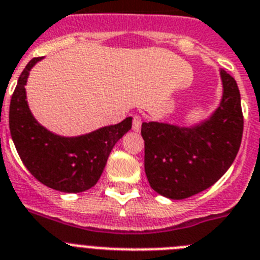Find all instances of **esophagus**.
Masks as SVG:
<instances>
[{
  "label": "esophagus",
  "mask_w": 260,
  "mask_h": 260,
  "mask_svg": "<svg viewBox=\"0 0 260 260\" xmlns=\"http://www.w3.org/2000/svg\"><path fill=\"white\" fill-rule=\"evenodd\" d=\"M141 121H143V119H141L140 115H135V116H133L132 129L135 131V132H139L140 131V128H141Z\"/></svg>",
  "instance_id": "obj_1"
}]
</instances>
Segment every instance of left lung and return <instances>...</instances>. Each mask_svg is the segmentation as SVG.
Returning <instances> with one entry per match:
<instances>
[{
    "mask_svg": "<svg viewBox=\"0 0 260 260\" xmlns=\"http://www.w3.org/2000/svg\"><path fill=\"white\" fill-rule=\"evenodd\" d=\"M224 95L209 120L193 128L149 121L141 125L145 174L159 195L180 200L196 195L220 179L241 146L243 115L233 77L221 69Z\"/></svg>",
    "mask_w": 260,
    "mask_h": 260,
    "instance_id": "left-lung-1",
    "label": "left lung"
}]
</instances>
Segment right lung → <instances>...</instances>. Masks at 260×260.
Listing matches in <instances>:
<instances>
[{
	"label": "right lung",
	"instance_id": "obj_1",
	"mask_svg": "<svg viewBox=\"0 0 260 260\" xmlns=\"http://www.w3.org/2000/svg\"><path fill=\"white\" fill-rule=\"evenodd\" d=\"M34 57L19 76L10 101L9 127L27 170L40 183L61 192H82L99 180L115 144L132 128V117L78 137H61L42 127L31 115L24 85Z\"/></svg>",
	"mask_w": 260,
	"mask_h": 260
}]
</instances>
